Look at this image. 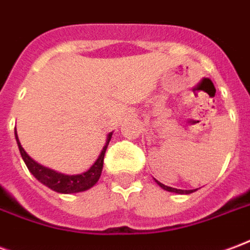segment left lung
Masks as SVG:
<instances>
[{"label": "left lung", "mask_w": 250, "mask_h": 250, "mask_svg": "<svg viewBox=\"0 0 250 250\" xmlns=\"http://www.w3.org/2000/svg\"><path fill=\"white\" fill-rule=\"evenodd\" d=\"M155 182H157L161 188H163V190H167V191H171V193H177V194H190V193H194L197 188H194V190H181V188H170V186H166V185L161 184L159 181H157L155 179Z\"/></svg>", "instance_id": "1"}]
</instances>
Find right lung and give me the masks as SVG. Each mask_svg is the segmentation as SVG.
Returning a JSON list of instances; mask_svg holds the SVG:
<instances>
[{
  "label": "right lung",
  "mask_w": 250,
  "mask_h": 250,
  "mask_svg": "<svg viewBox=\"0 0 250 250\" xmlns=\"http://www.w3.org/2000/svg\"><path fill=\"white\" fill-rule=\"evenodd\" d=\"M111 136H112V132H109L108 136H107V142H105V145H104L100 155L96 159V162L93 163L92 166L88 168L85 173L76 174V175H66V174L57 173V171L52 170V168L41 166L40 163L33 161L25 152V150L22 148V146H21V143L19 141L17 132H16V141H17L21 157L24 159L26 167L29 168V171L35 175V178L37 181H40L41 184L52 188L53 191L62 194H71L85 191V190L91 188L93 185L98 182L99 178H100V174H102V170H103L104 155H105V150H107V146H108L109 141H111Z\"/></svg>",
  "instance_id": "obj_1"
}]
</instances>
